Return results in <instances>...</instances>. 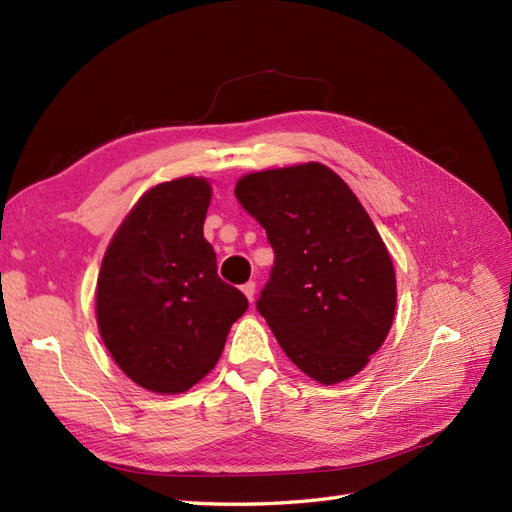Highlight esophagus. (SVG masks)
I'll use <instances>...</instances> for the list:
<instances>
[{
  "mask_svg": "<svg viewBox=\"0 0 512 512\" xmlns=\"http://www.w3.org/2000/svg\"><path fill=\"white\" fill-rule=\"evenodd\" d=\"M241 290L245 292V297H247V299L254 301V294H256V282H252V280H250V282H245V284L241 286Z\"/></svg>",
  "mask_w": 512,
  "mask_h": 512,
  "instance_id": "34e87169",
  "label": "esophagus"
}]
</instances>
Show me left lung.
<instances>
[{
	"instance_id": "1",
	"label": "left lung",
	"mask_w": 512,
	"mask_h": 512,
	"mask_svg": "<svg viewBox=\"0 0 512 512\" xmlns=\"http://www.w3.org/2000/svg\"><path fill=\"white\" fill-rule=\"evenodd\" d=\"M235 196L273 247L256 309L288 359L322 384L359 374L397 301L391 256L359 198L318 162L245 175Z\"/></svg>"
}]
</instances>
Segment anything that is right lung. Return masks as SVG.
<instances>
[{"label": "right lung", "instance_id": "obj_1", "mask_svg": "<svg viewBox=\"0 0 512 512\" xmlns=\"http://www.w3.org/2000/svg\"><path fill=\"white\" fill-rule=\"evenodd\" d=\"M211 185L183 177L151 188L108 245L98 275L102 342L153 393H183L218 363L245 294L218 275L203 237Z\"/></svg>", "mask_w": 512, "mask_h": 512}]
</instances>
